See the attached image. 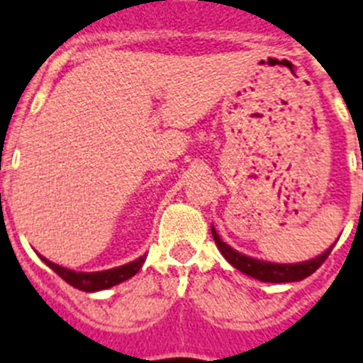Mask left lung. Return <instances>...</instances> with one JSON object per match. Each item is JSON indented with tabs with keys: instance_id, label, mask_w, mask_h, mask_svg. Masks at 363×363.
I'll return each mask as SVG.
<instances>
[{
	"instance_id": "1",
	"label": "left lung",
	"mask_w": 363,
	"mask_h": 363,
	"mask_svg": "<svg viewBox=\"0 0 363 363\" xmlns=\"http://www.w3.org/2000/svg\"><path fill=\"white\" fill-rule=\"evenodd\" d=\"M211 230H213V238L218 249L233 267L242 271L247 277H252L259 281H269V284H289V281H300L311 277L325 262L327 256L331 255L333 247H335L331 245L320 256L309 259V262H301V264H271V262H264V259H255L251 256L240 255L234 249H230L225 242H221L214 227H211Z\"/></svg>"
}]
</instances>
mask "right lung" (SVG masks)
<instances>
[{
  "label": "right lung",
  "instance_id": "1",
  "mask_svg": "<svg viewBox=\"0 0 363 363\" xmlns=\"http://www.w3.org/2000/svg\"><path fill=\"white\" fill-rule=\"evenodd\" d=\"M145 258L147 256H142V258L134 259V262H130V264L121 265V267H116V269H108V271L76 272V271H70V269L62 267V265L52 264L50 259L41 256V259H43L45 264L49 265V267L56 272L57 277L63 278L67 284L76 287V289L85 291V293H94V291L108 289V287H112V285L129 280V278H133L134 274L142 269V265L145 264Z\"/></svg>",
  "mask_w": 363,
  "mask_h": 363
}]
</instances>
